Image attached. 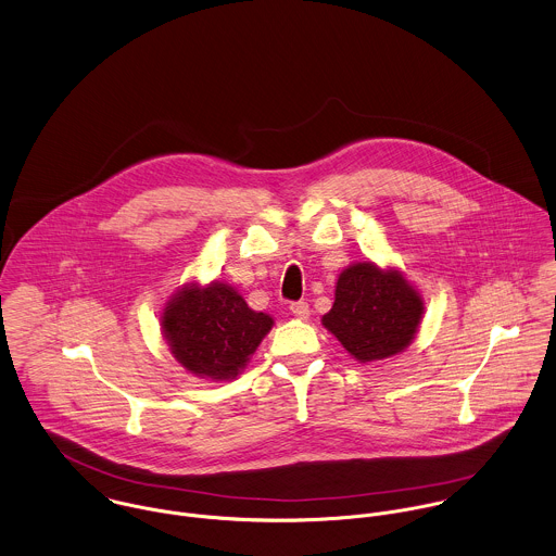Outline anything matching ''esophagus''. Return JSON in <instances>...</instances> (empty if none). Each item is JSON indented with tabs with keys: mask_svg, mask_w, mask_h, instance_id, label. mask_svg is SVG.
Instances as JSON below:
<instances>
[{
	"mask_svg": "<svg viewBox=\"0 0 556 556\" xmlns=\"http://www.w3.org/2000/svg\"><path fill=\"white\" fill-rule=\"evenodd\" d=\"M290 312H292L299 320H307V318H309V305H307L305 301L292 303V305H290Z\"/></svg>",
	"mask_w": 556,
	"mask_h": 556,
	"instance_id": "esophagus-1",
	"label": "esophagus"
}]
</instances>
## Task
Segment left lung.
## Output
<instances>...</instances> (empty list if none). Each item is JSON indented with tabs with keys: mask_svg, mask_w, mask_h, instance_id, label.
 Masks as SVG:
<instances>
[{
	"mask_svg": "<svg viewBox=\"0 0 556 556\" xmlns=\"http://www.w3.org/2000/svg\"><path fill=\"white\" fill-rule=\"evenodd\" d=\"M424 294L393 266L371 260L345 266L334 283L333 309L323 327L358 363H374L404 352L419 333Z\"/></svg>",
	"mask_w": 556,
	"mask_h": 556,
	"instance_id": "obj_1",
	"label": "left lung"
}]
</instances>
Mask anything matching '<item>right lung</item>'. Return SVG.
<instances>
[{
	"instance_id": "1",
	"label": "right lung",
	"mask_w": 556,
	"mask_h": 556,
	"mask_svg": "<svg viewBox=\"0 0 556 556\" xmlns=\"http://www.w3.org/2000/svg\"><path fill=\"white\" fill-rule=\"evenodd\" d=\"M275 320L253 312L242 294L222 281L178 288L161 312L163 337L189 374L233 380L251 361Z\"/></svg>"
}]
</instances>
